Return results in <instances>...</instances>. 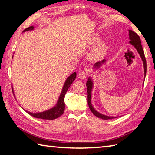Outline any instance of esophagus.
Here are the masks:
<instances>
[{"label":"esophagus","mask_w":155,"mask_h":155,"mask_svg":"<svg viewBox=\"0 0 155 155\" xmlns=\"http://www.w3.org/2000/svg\"><path fill=\"white\" fill-rule=\"evenodd\" d=\"M87 76V72H84V71H81L79 73H78V77L79 78H81V79H85Z\"/></svg>","instance_id":"obj_1"}]
</instances>
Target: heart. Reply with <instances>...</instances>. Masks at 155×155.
<instances>
[{"instance_id": "b5f03b06", "label": "heart", "mask_w": 155, "mask_h": 155, "mask_svg": "<svg viewBox=\"0 0 155 155\" xmlns=\"http://www.w3.org/2000/svg\"><path fill=\"white\" fill-rule=\"evenodd\" d=\"M100 41V37L99 36H95L92 41V43L93 44H97L99 43ZM107 51V45L106 44L103 43H101L99 46L96 47L91 53V56L92 58L96 59V58H99L102 56L104 55Z\"/></svg>"}]
</instances>
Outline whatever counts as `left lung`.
<instances>
[{
    "mask_svg": "<svg viewBox=\"0 0 155 155\" xmlns=\"http://www.w3.org/2000/svg\"><path fill=\"white\" fill-rule=\"evenodd\" d=\"M129 43H130L131 45H133L135 48L138 52L139 55L142 58V60L143 61V66H144V77L146 76V58L144 56V50L142 49V45H141V40H140V36L137 35L136 32H134V31L131 30H129ZM106 62V60H103L99 62H97L94 64V69H99L100 67L102 66L103 64H104ZM86 85L87 87V102H88V105L89 107L90 110L94 114L95 116L97 117L100 118V119H102L104 120H108V119H114V118H117L116 117H109L106 116V115L102 114L100 113L99 112L95 110L94 107L92 106L91 104V92H92V89L94 87V83H93L92 78L89 77L88 81H87Z\"/></svg>",
    "mask_w": 155,
    "mask_h": 155,
    "instance_id": "left-lung-1",
    "label": "left lung"
}]
</instances>
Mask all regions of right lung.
<instances>
[{
	"instance_id": "right-lung-1",
	"label": "right lung",
	"mask_w": 155,
	"mask_h": 155,
	"mask_svg": "<svg viewBox=\"0 0 155 155\" xmlns=\"http://www.w3.org/2000/svg\"><path fill=\"white\" fill-rule=\"evenodd\" d=\"M35 29L34 26H30L27 28L26 29H25L23 32H26V31L32 30ZM76 77H77V73L73 72L72 74H70L69 77L67 78L66 80L64 85L63 86L62 90L60 94V97L58 98V100L55 106H53V108H50L47 110L41 112H30L27 111L26 112L31 116H32L37 119H46V120H53L57 119V118L60 117L61 114L64 113V109H65V103H64V97L66 94V91H68L70 86L71 85V84L73 83V81L75 80ZM12 89L13 92V89L12 86Z\"/></svg>"
}]
</instances>
